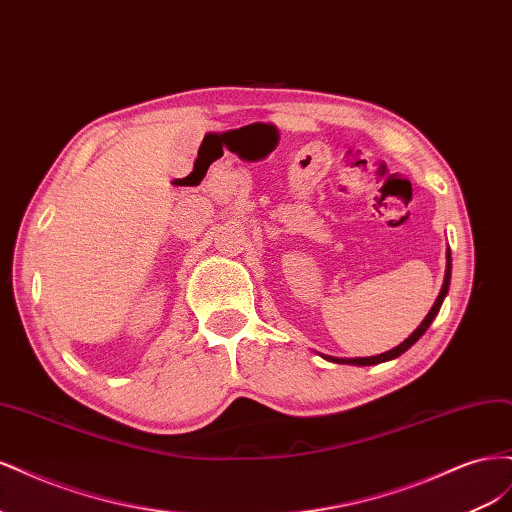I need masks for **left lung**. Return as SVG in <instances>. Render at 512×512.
Wrapping results in <instances>:
<instances>
[{
	"label": "left lung",
	"mask_w": 512,
	"mask_h": 512,
	"mask_svg": "<svg viewBox=\"0 0 512 512\" xmlns=\"http://www.w3.org/2000/svg\"><path fill=\"white\" fill-rule=\"evenodd\" d=\"M448 284H451V252L446 254V273H444V284H442V290H440V294H438V299H436V303H433V307L429 309V314L425 316V320H423L421 324H418L416 331H414L408 339H404V342H401L399 346H395L393 350L376 354V356H356V359H333V356H324V359L333 361V363H348V365H378V363H384V361L397 359L399 354H404L410 346H414V344L418 342V339L423 337V333L429 329V324L433 322V318L438 316L440 307H442V301H444L446 292H448Z\"/></svg>",
	"instance_id": "1"
}]
</instances>
